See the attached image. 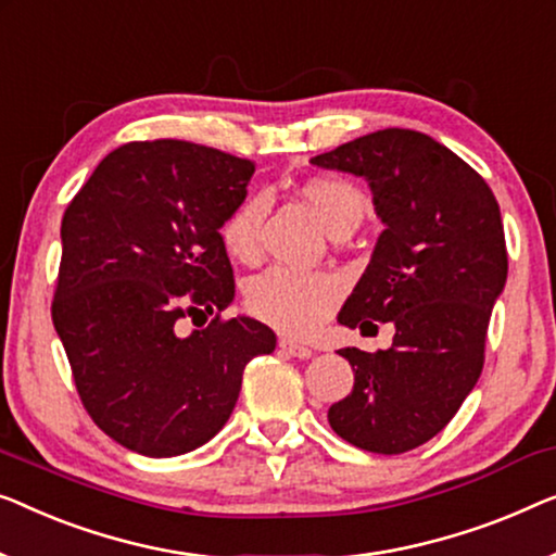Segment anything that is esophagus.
Instances as JSON below:
<instances>
[{
  "label": "esophagus",
  "instance_id": "esophagus-1",
  "mask_svg": "<svg viewBox=\"0 0 556 556\" xmlns=\"http://www.w3.org/2000/svg\"><path fill=\"white\" fill-rule=\"evenodd\" d=\"M278 345L288 353V356H295V358H311L313 356V351L308 349V345L295 343V341H291V338H280Z\"/></svg>",
  "mask_w": 556,
  "mask_h": 556
}]
</instances>
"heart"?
<instances>
[{
    "label": "heart",
    "instance_id": "b5f03b06",
    "mask_svg": "<svg viewBox=\"0 0 556 556\" xmlns=\"http://www.w3.org/2000/svg\"><path fill=\"white\" fill-rule=\"evenodd\" d=\"M298 195L311 205L331 236L358 228L368 211L358 185L341 175H311L298 185ZM263 198L248 195L220 223V243L232 261L255 265L261 261ZM343 298V280L336 273H298L273 268L255 278L245 293V305L255 318L288 336H308L336 311Z\"/></svg>",
    "mask_w": 556,
    "mask_h": 556
}]
</instances>
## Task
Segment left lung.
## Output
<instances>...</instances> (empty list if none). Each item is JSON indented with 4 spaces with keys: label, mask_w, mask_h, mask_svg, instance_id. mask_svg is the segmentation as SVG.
Wrapping results in <instances>:
<instances>
[{
    "label": "left lung",
    "mask_w": 556,
    "mask_h": 556,
    "mask_svg": "<svg viewBox=\"0 0 556 556\" xmlns=\"http://www.w3.org/2000/svg\"><path fill=\"white\" fill-rule=\"evenodd\" d=\"M311 163L366 178L386 225L338 324L396 328L386 351H338L356 378L328 408V424L364 452H412L452 421L484 368L489 318L509 268L498 203L456 152L401 127Z\"/></svg>",
    "instance_id": "8db88e82"
}]
</instances>
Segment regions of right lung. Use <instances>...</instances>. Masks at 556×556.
<instances>
[{"label":"right lung","instance_id":"obj_1","mask_svg":"<svg viewBox=\"0 0 556 556\" xmlns=\"http://www.w3.org/2000/svg\"><path fill=\"white\" fill-rule=\"evenodd\" d=\"M255 163L185 140L127 142L94 167L62 218L52 324L92 421L130 452L203 446L236 408L243 368L276 349L236 295L220 223ZM215 315L185 337L179 320Z\"/></svg>","mask_w":556,"mask_h":556}]
</instances>
